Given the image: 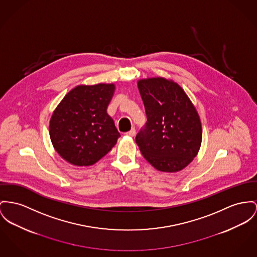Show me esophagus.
Listing matches in <instances>:
<instances>
[{"label": "esophagus", "mask_w": 257, "mask_h": 257, "mask_svg": "<svg viewBox=\"0 0 257 257\" xmlns=\"http://www.w3.org/2000/svg\"><path fill=\"white\" fill-rule=\"evenodd\" d=\"M136 134H137L136 130H135V128H132L130 132H127V133L125 134V136H127V137H136Z\"/></svg>", "instance_id": "esophagus-1"}]
</instances>
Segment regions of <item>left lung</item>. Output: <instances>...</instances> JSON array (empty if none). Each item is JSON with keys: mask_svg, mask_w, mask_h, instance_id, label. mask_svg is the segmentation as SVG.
I'll list each match as a JSON object with an SVG mask.
<instances>
[{"mask_svg": "<svg viewBox=\"0 0 257 257\" xmlns=\"http://www.w3.org/2000/svg\"><path fill=\"white\" fill-rule=\"evenodd\" d=\"M137 86L147 122L136 137L141 154L156 170L186 168L202 144L200 116L184 89L163 77L141 79Z\"/></svg>", "mask_w": 257, "mask_h": 257, "instance_id": "obj_1", "label": "left lung"}]
</instances>
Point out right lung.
I'll list each match as a JSON object with an SVG mask.
<instances>
[{
    "label": "right lung",
    "instance_id": "add662e5",
    "mask_svg": "<svg viewBox=\"0 0 257 257\" xmlns=\"http://www.w3.org/2000/svg\"><path fill=\"white\" fill-rule=\"evenodd\" d=\"M114 84L80 85L57 105L50 120L53 148L69 164L87 167L107 154L120 137L108 115Z\"/></svg>",
    "mask_w": 257,
    "mask_h": 257
}]
</instances>
